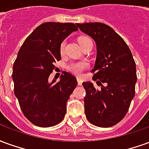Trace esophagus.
<instances>
[{
    "instance_id": "esophagus-1",
    "label": "esophagus",
    "mask_w": 149,
    "mask_h": 149,
    "mask_svg": "<svg viewBox=\"0 0 149 149\" xmlns=\"http://www.w3.org/2000/svg\"><path fill=\"white\" fill-rule=\"evenodd\" d=\"M77 83L79 85H81V84H82V80H81V79H80L79 77H77Z\"/></svg>"
}]
</instances>
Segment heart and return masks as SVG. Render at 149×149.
<instances>
[{
	"label": "heart",
	"instance_id": "heart-1",
	"mask_svg": "<svg viewBox=\"0 0 149 149\" xmlns=\"http://www.w3.org/2000/svg\"><path fill=\"white\" fill-rule=\"evenodd\" d=\"M78 40H79V43H80L81 47L84 45L85 44H87V43L92 42L90 38H88V37H81ZM65 45H66V41L65 40L62 41L61 45H60V52H61V53H63L64 51H65ZM88 64L86 61L76 62V63H72L70 65H68L67 68H68V71L71 72L72 73H73V74L81 75V72L84 71L85 68H88Z\"/></svg>",
	"mask_w": 149,
	"mask_h": 149
}]
</instances>
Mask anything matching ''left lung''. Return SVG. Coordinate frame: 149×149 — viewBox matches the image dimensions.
Returning <instances> with one entry per match:
<instances>
[{
	"label": "left lung",
	"mask_w": 149,
	"mask_h": 149,
	"mask_svg": "<svg viewBox=\"0 0 149 149\" xmlns=\"http://www.w3.org/2000/svg\"><path fill=\"white\" fill-rule=\"evenodd\" d=\"M77 25L95 40L97 50L92 72L100 89L90 81L82 84L86 118L98 127H112L125 117L135 96L136 63L127 44L110 26L99 22Z\"/></svg>",
	"instance_id": "1"
}]
</instances>
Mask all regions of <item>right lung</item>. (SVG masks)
<instances>
[{
	"instance_id": "1",
	"label": "right lung",
	"mask_w": 149,
	"mask_h": 149,
	"mask_svg": "<svg viewBox=\"0 0 149 149\" xmlns=\"http://www.w3.org/2000/svg\"><path fill=\"white\" fill-rule=\"evenodd\" d=\"M78 29L73 23L46 22L25 39L13 64L14 93L24 116L33 125L47 128L65 118L66 104L77 81L64 71L61 80L50 83L54 64L61 59L60 45Z\"/></svg>"
}]
</instances>
